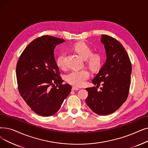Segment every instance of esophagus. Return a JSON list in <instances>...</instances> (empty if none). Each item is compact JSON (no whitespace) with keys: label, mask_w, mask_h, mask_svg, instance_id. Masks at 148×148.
<instances>
[{"label":"esophagus","mask_w":148,"mask_h":148,"mask_svg":"<svg viewBox=\"0 0 148 148\" xmlns=\"http://www.w3.org/2000/svg\"><path fill=\"white\" fill-rule=\"evenodd\" d=\"M79 89L77 87H75V86H73L72 88V90H73V91H77Z\"/></svg>","instance_id":"34e87169"}]
</instances>
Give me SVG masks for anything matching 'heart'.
I'll return each mask as SVG.
<instances>
[{"instance_id": "heart-1", "label": "heart", "mask_w": 148, "mask_h": 148, "mask_svg": "<svg viewBox=\"0 0 148 148\" xmlns=\"http://www.w3.org/2000/svg\"><path fill=\"white\" fill-rule=\"evenodd\" d=\"M73 49L82 59L86 60L88 66L91 68L97 69L100 66L102 60L101 56L99 53H92L91 48L85 43L82 42L76 43L73 45ZM64 58L65 54L63 53L60 54L57 58V65L61 69L65 68ZM89 76L90 73L86 69L74 70L66 75V80L71 85L80 87L84 85Z\"/></svg>"}]
</instances>
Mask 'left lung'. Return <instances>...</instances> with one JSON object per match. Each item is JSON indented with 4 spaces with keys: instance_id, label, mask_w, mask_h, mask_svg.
<instances>
[{
    "instance_id": "left-lung-1",
    "label": "left lung",
    "mask_w": 148,
    "mask_h": 148,
    "mask_svg": "<svg viewBox=\"0 0 148 148\" xmlns=\"http://www.w3.org/2000/svg\"><path fill=\"white\" fill-rule=\"evenodd\" d=\"M106 60L92 80L96 87L101 84V91L96 87L88 88L86 103L95 113L105 115L114 112L126 101L130 87L132 71L130 57L123 45L115 38L101 35Z\"/></svg>"
}]
</instances>
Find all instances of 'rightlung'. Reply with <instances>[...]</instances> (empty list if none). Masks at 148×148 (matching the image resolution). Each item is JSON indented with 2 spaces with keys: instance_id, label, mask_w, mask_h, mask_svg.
I'll use <instances>...</instances> for the list:
<instances>
[{
  "instance_id": "1",
  "label": "right lung",
  "mask_w": 148,
  "mask_h": 148,
  "mask_svg": "<svg viewBox=\"0 0 148 148\" xmlns=\"http://www.w3.org/2000/svg\"><path fill=\"white\" fill-rule=\"evenodd\" d=\"M65 40L43 36L24 49L16 66L18 89L29 108L43 117L55 114L71 92V86L60 76L55 60L56 46Z\"/></svg>"
}]
</instances>
